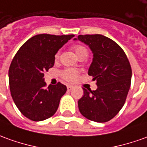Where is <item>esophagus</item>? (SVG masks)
<instances>
[{"label":"esophagus","mask_w":147,"mask_h":147,"mask_svg":"<svg viewBox=\"0 0 147 147\" xmlns=\"http://www.w3.org/2000/svg\"><path fill=\"white\" fill-rule=\"evenodd\" d=\"M67 88L68 91H71V90L73 88V86H71V85H67Z\"/></svg>","instance_id":"34e87169"}]
</instances>
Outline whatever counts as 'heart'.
Returning a JSON list of instances; mask_svg holds the SVG:
<instances>
[{"instance_id": "heart-1", "label": "heart", "mask_w": 147, "mask_h": 147, "mask_svg": "<svg viewBox=\"0 0 147 147\" xmlns=\"http://www.w3.org/2000/svg\"><path fill=\"white\" fill-rule=\"evenodd\" d=\"M73 50L76 55L77 56V57L80 56L81 55H84V54H86L88 56V51L87 49H85L83 46H80V45H76L73 48ZM56 59L59 58V52L56 54ZM79 76V71L75 69H71V68H68V69H66V70L63 71L62 72V76L64 80H66L68 82H73L77 79V77Z\"/></svg>"}]
</instances>
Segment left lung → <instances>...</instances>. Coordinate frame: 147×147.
Wrapping results in <instances>:
<instances>
[{
    "instance_id": "1",
    "label": "left lung",
    "mask_w": 147,
    "mask_h": 147,
    "mask_svg": "<svg viewBox=\"0 0 147 147\" xmlns=\"http://www.w3.org/2000/svg\"><path fill=\"white\" fill-rule=\"evenodd\" d=\"M74 40L88 45L93 54L88 69L97 89H84L78 101L79 110L85 118L105 123L116 115L123 107L131 87V64L119 45L100 34L80 35Z\"/></svg>"
}]
</instances>
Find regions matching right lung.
Masks as SVG:
<instances>
[{
    "mask_svg": "<svg viewBox=\"0 0 147 147\" xmlns=\"http://www.w3.org/2000/svg\"><path fill=\"white\" fill-rule=\"evenodd\" d=\"M74 36L36 35L14 56L9 71V88L17 108L28 119L43 121L56 112L67 87L58 83L46 88L44 73L54 66L57 52Z\"/></svg>",
    "mask_w": 147,
    "mask_h": 147,
    "instance_id": "add662e5",
    "label": "right lung"
}]
</instances>
